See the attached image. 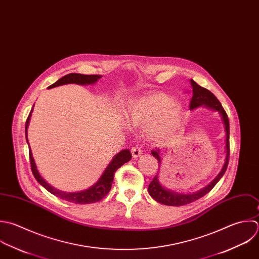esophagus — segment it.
<instances>
[{"label":"esophagus","mask_w":259,"mask_h":259,"mask_svg":"<svg viewBox=\"0 0 259 259\" xmlns=\"http://www.w3.org/2000/svg\"><path fill=\"white\" fill-rule=\"evenodd\" d=\"M131 153H132L133 158H137V157H139L142 154V150L138 146H135V147H133L131 149Z\"/></svg>","instance_id":"1"}]
</instances>
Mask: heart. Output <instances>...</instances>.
<instances>
[{
	"label": "heart",
	"mask_w": 259,
	"mask_h": 259,
	"mask_svg": "<svg viewBox=\"0 0 259 259\" xmlns=\"http://www.w3.org/2000/svg\"><path fill=\"white\" fill-rule=\"evenodd\" d=\"M184 106L164 93H152L134 99L126 109L133 126L148 125L147 135L158 139L171 132L181 120Z\"/></svg>",
	"instance_id": "obj_1"
}]
</instances>
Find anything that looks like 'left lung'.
I'll return each instance as SVG.
<instances>
[{
  "mask_svg": "<svg viewBox=\"0 0 259 259\" xmlns=\"http://www.w3.org/2000/svg\"><path fill=\"white\" fill-rule=\"evenodd\" d=\"M191 87L193 89V97L190 103V110H195L199 107H204L209 110H212L214 112H218V114L221 117V121L224 126L225 131V159L224 164L220 170V172L217 175V177L205 188L202 190L190 193V194H184V193H178L170 189L165 188L159 181V171L154 177L152 182L148 186V193L149 195L158 203H161L166 206H184L190 203H193L200 198L207 195L214 187L215 185L221 180V178L224 176L229 161V134H230V128H229V120L227 117L226 112L224 111L221 103L218 101V99L207 89L202 88L199 85L195 80L190 79ZM151 154L158 160L159 167L161 166V150L159 148H155L151 150Z\"/></svg>",
  "mask_w": 259,
  "mask_h": 259,
  "instance_id": "8db88e82",
  "label": "left lung"
}]
</instances>
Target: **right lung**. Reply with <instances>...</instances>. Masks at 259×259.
<instances>
[{"mask_svg":"<svg viewBox=\"0 0 259 259\" xmlns=\"http://www.w3.org/2000/svg\"><path fill=\"white\" fill-rule=\"evenodd\" d=\"M101 77H102V75H100V74L88 75V74H80V73H68V74L62 76L61 78H59L53 84L49 85L47 89H53V88L63 85V84H68V83H75V84H80V85L95 84ZM33 107H34V105H33ZM33 107L31 109V112H30V114L27 118L26 124H25V136H26L27 144L29 146V157H30V162H31V168H32V172H33V176L36 179V181L44 189H46L49 193H51L55 197L62 199L64 201L70 202V203L84 205V204H91V203H96V202L101 201L106 195H108V193L111 190L115 171L119 167H121L124 163L128 162L131 159V153H130L129 149L121 150L116 155H114V157L109 162V164L105 168L102 176L92 187H90L83 191H79V192L60 191V190L52 187L40 175V172L37 168V165L35 163V160H34L33 154H32V150L30 148V144L28 142V126H29L31 115L33 112Z\"/></svg>","mask_w":259,"mask_h":259,"instance_id":"add662e5","label":"right lung"}]
</instances>
